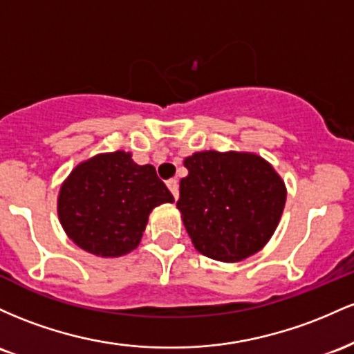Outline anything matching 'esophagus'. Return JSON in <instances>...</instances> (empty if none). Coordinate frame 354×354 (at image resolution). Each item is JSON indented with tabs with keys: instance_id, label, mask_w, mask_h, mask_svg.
<instances>
[{
	"instance_id": "1",
	"label": "esophagus",
	"mask_w": 354,
	"mask_h": 354,
	"mask_svg": "<svg viewBox=\"0 0 354 354\" xmlns=\"http://www.w3.org/2000/svg\"><path fill=\"white\" fill-rule=\"evenodd\" d=\"M167 187H169V190L170 192H172V196H174V198H178V182L176 180V178H169V180H167Z\"/></svg>"
}]
</instances>
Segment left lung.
<instances>
[{"mask_svg":"<svg viewBox=\"0 0 354 354\" xmlns=\"http://www.w3.org/2000/svg\"><path fill=\"white\" fill-rule=\"evenodd\" d=\"M177 209L194 248L236 263L271 239L286 204L284 182L264 158L239 152H197L185 158Z\"/></svg>","mask_w":354,"mask_h":354,"instance_id":"8db88e82","label":"left lung"}]
</instances>
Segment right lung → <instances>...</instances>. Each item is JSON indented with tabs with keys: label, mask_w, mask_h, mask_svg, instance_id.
<instances>
[{
	"label": "right lung",
	"mask_w": 354,
	"mask_h": 354,
	"mask_svg": "<svg viewBox=\"0 0 354 354\" xmlns=\"http://www.w3.org/2000/svg\"><path fill=\"white\" fill-rule=\"evenodd\" d=\"M174 202L153 165L130 153H102L83 162L62 185L58 216L68 237L86 252L117 257L138 245L153 207Z\"/></svg>",
	"instance_id": "obj_1"
}]
</instances>
